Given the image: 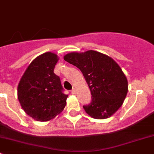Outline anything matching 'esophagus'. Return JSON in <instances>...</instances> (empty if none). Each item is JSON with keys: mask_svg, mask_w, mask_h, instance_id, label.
<instances>
[{"mask_svg": "<svg viewBox=\"0 0 154 154\" xmlns=\"http://www.w3.org/2000/svg\"><path fill=\"white\" fill-rule=\"evenodd\" d=\"M71 94H76V89H75V88H72V89H71Z\"/></svg>", "mask_w": 154, "mask_h": 154, "instance_id": "obj_1", "label": "esophagus"}]
</instances>
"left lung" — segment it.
<instances>
[{
  "mask_svg": "<svg viewBox=\"0 0 154 154\" xmlns=\"http://www.w3.org/2000/svg\"><path fill=\"white\" fill-rule=\"evenodd\" d=\"M64 60L83 73L91 94L90 104L83 106L88 116L105 119L112 116L123 104L128 83L122 68L111 57L95 51L73 52Z\"/></svg>",
  "mask_w": 154,
  "mask_h": 154,
  "instance_id": "left-lung-1",
  "label": "left lung"
}]
</instances>
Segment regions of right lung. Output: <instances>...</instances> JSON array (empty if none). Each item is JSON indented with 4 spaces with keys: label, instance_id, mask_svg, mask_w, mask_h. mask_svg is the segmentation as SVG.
I'll return each mask as SVG.
<instances>
[{
    "label": "right lung",
    "instance_id": "obj_1",
    "mask_svg": "<svg viewBox=\"0 0 154 154\" xmlns=\"http://www.w3.org/2000/svg\"><path fill=\"white\" fill-rule=\"evenodd\" d=\"M57 54L47 52L34 59L20 80L18 98L24 111L32 119L47 122L60 114L66 105L60 77L54 73Z\"/></svg>",
    "mask_w": 154,
    "mask_h": 154
}]
</instances>
